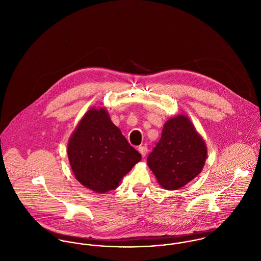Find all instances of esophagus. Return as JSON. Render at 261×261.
<instances>
[{
	"label": "esophagus",
	"instance_id": "obj_1",
	"mask_svg": "<svg viewBox=\"0 0 261 261\" xmlns=\"http://www.w3.org/2000/svg\"><path fill=\"white\" fill-rule=\"evenodd\" d=\"M139 151L141 152V154H142L143 156H146V154H147V152H148V148H147L146 146H141V147L139 148Z\"/></svg>",
	"mask_w": 261,
	"mask_h": 261
}]
</instances>
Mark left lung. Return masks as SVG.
Returning a JSON list of instances; mask_svg holds the SVG:
<instances>
[{"label":"left lung","mask_w":261,"mask_h":261,"mask_svg":"<svg viewBox=\"0 0 261 261\" xmlns=\"http://www.w3.org/2000/svg\"><path fill=\"white\" fill-rule=\"evenodd\" d=\"M207 147L186 115L170 118L147 163L158 183L166 190H178L203 170Z\"/></svg>","instance_id":"obj_1"}]
</instances>
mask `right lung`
Wrapping results in <instances>:
<instances>
[{"label": "right lung", "mask_w": 261, "mask_h": 261, "mask_svg": "<svg viewBox=\"0 0 261 261\" xmlns=\"http://www.w3.org/2000/svg\"><path fill=\"white\" fill-rule=\"evenodd\" d=\"M67 154L76 180L95 193L105 194L142 160L105 108L86 112L71 135Z\"/></svg>", "instance_id": "1"}]
</instances>
